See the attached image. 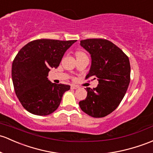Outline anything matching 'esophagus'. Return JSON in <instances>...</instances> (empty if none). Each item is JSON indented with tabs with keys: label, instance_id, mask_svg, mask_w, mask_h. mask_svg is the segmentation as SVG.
Instances as JSON below:
<instances>
[{
	"label": "esophagus",
	"instance_id": "esophagus-1",
	"mask_svg": "<svg viewBox=\"0 0 153 153\" xmlns=\"http://www.w3.org/2000/svg\"><path fill=\"white\" fill-rule=\"evenodd\" d=\"M71 88L72 89H78V88H79V87L78 85H71Z\"/></svg>",
	"mask_w": 153,
	"mask_h": 153
}]
</instances>
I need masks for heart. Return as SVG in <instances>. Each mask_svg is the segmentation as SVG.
I'll return each instance as SVG.
<instances>
[{
    "instance_id": "obj_1",
    "label": "heart",
    "mask_w": 153,
    "mask_h": 153,
    "mask_svg": "<svg viewBox=\"0 0 153 153\" xmlns=\"http://www.w3.org/2000/svg\"><path fill=\"white\" fill-rule=\"evenodd\" d=\"M83 55H85V53H84L83 52H82V51H78V52H76V57L83 56Z\"/></svg>"
}]
</instances>
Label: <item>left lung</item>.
<instances>
[{
    "label": "left lung",
    "instance_id": "left-lung-1",
    "mask_svg": "<svg viewBox=\"0 0 153 153\" xmlns=\"http://www.w3.org/2000/svg\"><path fill=\"white\" fill-rule=\"evenodd\" d=\"M80 45L91 55V68L85 79L98 80L96 88H86L87 98L79 101L84 112L93 117H103L122 101L131 79L128 57L109 40L89 39Z\"/></svg>",
    "mask_w": 153,
    "mask_h": 153
}]
</instances>
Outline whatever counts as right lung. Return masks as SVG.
<instances>
[{
    "label": "right lung",
    "mask_w": 153,
    "mask_h": 153,
    "mask_svg": "<svg viewBox=\"0 0 153 153\" xmlns=\"http://www.w3.org/2000/svg\"><path fill=\"white\" fill-rule=\"evenodd\" d=\"M76 40L37 39L25 45L12 63L14 91L22 106L31 114L45 116L58 108L70 85L52 83L47 76L59 66L65 51Z\"/></svg>",
    "instance_id": "1"
}]
</instances>
